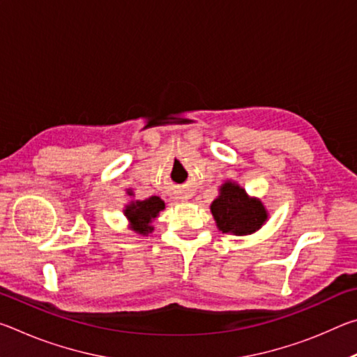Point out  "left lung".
I'll use <instances>...</instances> for the list:
<instances>
[{
  "mask_svg": "<svg viewBox=\"0 0 357 357\" xmlns=\"http://www.w3.org/2000/svg\"><path fill=\"white\" fill-rule=\"evenodd\" d=\"M211 213L222 233L238 236L257 231L268 219L263 203L247 197L245 190L233 183L220 187V195L211 204Z\"/></svg>",
  "mask_w": 357,
  "mask_h": 357,
  "instance_id": "1",
  "label": "left lung"
}]
</instances>
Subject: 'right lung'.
I'll use <instances>...</instances> for the list:
<instances>
[{"label":"right lung","mask_w":357,"mask_h":357,"mask_svg":"<svg viewBox=\"0 0 357 357\" xmlns=\"http://www.w3.org/2000/svg\"><path fill=\"white\" fill-rule=\"evenodd\" d=\"M164 208L165 203L159 197H149L148 200L130 203L129 206H126L124 214L137 233L148 234L154 229V227H151V222Z\"/></svg>","instance_id":"add662e5"}]
</instances>
